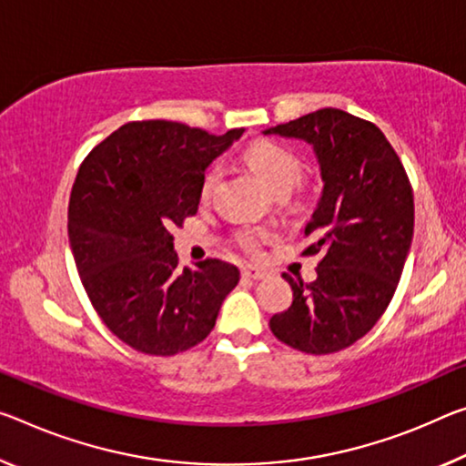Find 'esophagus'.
I'll use <instances>...</instances> for the list:
<instances>
[{
    "mask_svg": "<svg viewBox=\"0 0 466 466\" xmlns=\"http://www.w3.org/2000/svg\"><path fill=\"white\" fill-rule=\"evenodd\" d=\"M242 276L248 278V279H263L268 273L259 268H253V265H247V268H242Z\"/></svg>",
    "mask_w": 466,
    "mask_h": 466,
    "instance_id": "obj_1",
    "label": "esophagus"
}]
</instances>
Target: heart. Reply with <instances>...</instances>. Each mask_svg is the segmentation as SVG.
Here are the masks:
<instances>
[{
  "label": "heart",
  "instance_id": "heart-1",
  "mask_svg": "<svg viewBox=\"0 0 466 466\" xmlns=\"http://www.w3.org/2000/svg\"><path fill=\"white\" fill-rule=\"evenodd\" d=\"M247 161V166L253 169V172L259 176L261 182L268 187L273 195L286 197L290 190L297 187L302 178V161L297 153L288 147L273 143V140H257V143L248 145L245 155H242ZM219 167L211 166L201 178V187H198V197L207 201L216 190L219 182ZM271 238V232L265 230V228H242V230L236 232V242H238L240 248H245L247 253L257 255L261 253L265 242Z\"/></svg>",
  "mask_w": 466,
  "mask_h": 466
}]
</instances>
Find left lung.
I'll list each match as a JSON object with an SVG mask.
<instances>
[{
  "label": "left lung",
  "instance_id": "left-lung-1",
  "mask_svg": "<svg viewBox=\"0 0 466 466\" xmlns=\"http://www.w3.org/2000/svg\"><path fill=\"white\" fill-rule=\"evenodd\" d=\"M263 135L313 147L323 190L305 228L302 255H321L317 279L292 286V305L273 315L279 342L307 354L338 352L363 338L392 300L415 230L412 188L375 124L336 107L317 109Z\"/></svg>",
  "mask_w": 466,
  "mask_h": 466
}]
</instances>
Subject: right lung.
I'll use <instances>...</instances> for the list:
<instances>
[{
  "instance_id": "obj_1",
  "label": "right lung",
  "mask_w": 466,
  "mask_h": 466,
  "mask_svg": "<svg viewBox=\"0 0 466 466\" xmlns=\"http://www.w3.org/2000/svg\"><path fill=\"white\" fill-rule=\"evenodd\" d=\"M242 132L128 122L78 169L68 207L74 263L103 323L138 352L172 357L203 342L238 284V268L219 259L180 269L169 232L195 216L205 169Z\"/></svg>"
}]
</instances>
